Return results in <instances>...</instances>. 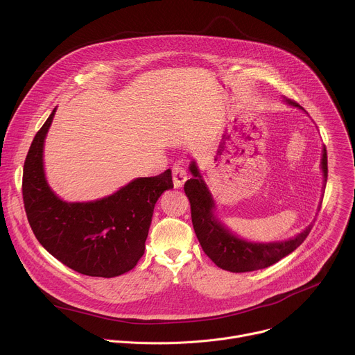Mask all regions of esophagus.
I'll return each instance as SVG.
<instances>
[{"instance_id": "1", "label": "esophagus", "mask_w": 355, "mask_h": 355, "mask_svg": "<svg viewBox=\"0 0 355 355\" xmlns=\"http://www.w3.org/2000/svg\"><path fill=\"white\" fill-rule=\"evenodd\" d=\"M188 175H187V171L180 164H175L173 167V181H174V187L175 188H181L184 185V182L187 181Z\"/></svg>"}]
</instances>
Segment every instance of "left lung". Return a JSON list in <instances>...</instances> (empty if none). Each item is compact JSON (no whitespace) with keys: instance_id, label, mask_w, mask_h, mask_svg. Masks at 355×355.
I'll list each match as a JSON object with an SVG mask.
<instances>
[{"instance_id":"1","label":"left lung","mask_w":355,"mask_h":355,"mask_svg":"<svg viewBox=\"0 0 355 355\" xmlns=\"http://www.w3.org/2000/svg\"><path fill=\"white\" fill-rule=\"evenodd\" d=\"M292 107H299L295 101L286 99ZM300 108V107H299ZM192 178L184 185L191 204V219L195 234L205 254L222 270L230 272H248L267 268L296 250L309 236L313 225H309L296 237L275 243H250L230 233L214 215V199L205 181L200 178L198 167L189 166ZM322 170L324 187L327 182V151L323 148Z\"/></svg>"}]
</instances>
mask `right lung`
I'll return each instance as SVG.
<instances>
[{
  "mask_svg": "<svg viewBox=\"0 0 355 355\" xmlns=\"http://www.w3.org/2000/svg\"><path fill=\"white\" fill-rule=\"evenodd\" d=\"M55 112L36 133L24 164L28 222L39 243L69 268L89 277L122 275L143 256L156 202L174 187L171 171L136 178L98 200H62L43 171V143Z\"/></svg>",
  "mask_w": 355,
  "mask_h": 355,
  "instance_id": "add662e5",
  "label": "right lung"
}]
</instances>
